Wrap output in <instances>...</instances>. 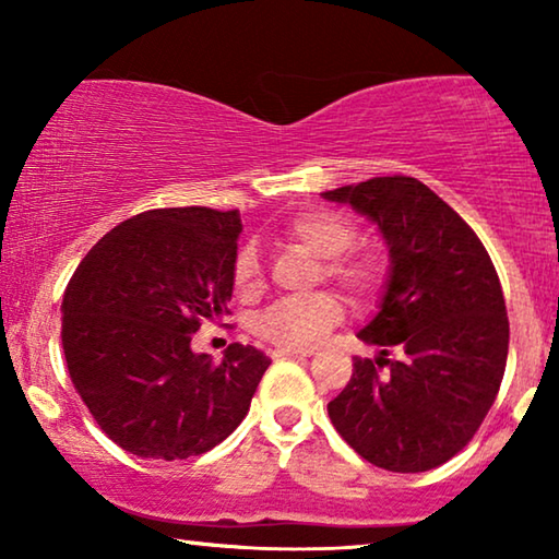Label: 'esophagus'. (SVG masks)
<instances>
[{
  "mask_svg": "<svg viewBox=\"0 0 559 559\" xmlns=\"http://www.w3.org/2000/svg\"><path fill=\"white\" fill-rule=\"evenodd\" d=\"M272 356H274V358H285V356L305 358V356H312V348H274Z\"/></svg>",
  "mask_w": 559,
  "mask_h": 559,
  "instance_id": "esophagus-1",
  "label": "esophagus"
}]
</instances>
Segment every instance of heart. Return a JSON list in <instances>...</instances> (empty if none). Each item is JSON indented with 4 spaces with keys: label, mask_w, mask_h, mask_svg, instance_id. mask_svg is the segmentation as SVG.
I'll return each instance as SVG.
<instances>
[{
    "label": "heart",
    "mask_w": 559,
    "mask_h": 559,
    "mask_svg": "<svg viewBox=\"0 0 559 559\" xmlns=\"http://www.w3.org/2000/svg\"><path fill=\"white\" fill-rule=\"evenodd\" d=\"M289 243L320 257V277L346 287L356 300H371L384 285L386 262L377 249L356 247V226L348 218L325 209L295 213L280 228ZM234 287L243 297H254L262 289V259L254 243H243L234 257ZM346 316V305L338 293H323L280 300L257 318V333L280 348H312L325 338L333 325Z\"/></svg>",
    "instance_id": "1"
}]
</instances>
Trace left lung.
Instances as JSON below:
<instances>
[{"mask_svg": "<svg viewBox=\"0 0 559 559\" xmlns=\"http://www.w3.org/2000/svg\"><path fill=\"white\" fill-rule=\"evenodd\" d=\"M323 195L369 216L392 257L379 316L358 333L381 354L354 358L328 415L379 468H438L468 445L499 394L509 354L499 274L476 231L425 182L394 175ZM392 349L401 356L389 359Z\"/></svg>", "mask_w": 559, "mask_h": 559, "instance_id": "left-lung-1", "label": "left lung"}]
</instances>
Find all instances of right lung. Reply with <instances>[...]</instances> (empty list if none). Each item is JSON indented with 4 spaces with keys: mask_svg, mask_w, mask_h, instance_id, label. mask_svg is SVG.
Wrapping results in <instances>:
<instances>
[{
    "mask_svg": "<svg viewBox=\"0 0 559 559\" xmlns=\"http://www.w3.org/2000/svg\"><path fill=\"white\" fill-rule=\"evenodd\" d=\"M241 221L205 205L121 221L83 257L63 295V354L75 392L127 453L182 461L209 453L247 417L272 361L231 343L224 361L193 354L203 320L231 316Z\"/></svg>",
    "mask_w": 559,
    "mask_h": 559,
    "instance_id": "obj_1",
    "label": "right lung"
}]
</instances>
